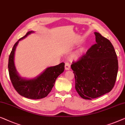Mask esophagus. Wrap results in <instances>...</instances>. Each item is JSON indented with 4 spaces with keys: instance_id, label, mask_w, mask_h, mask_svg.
<instances>
[{
    "instance_id": "obj_1",
    "label": "esophagus",
    "mask_w": 125,
    "mask_h": 125,
    "mask_svg": "<svg viewBox=\"0 0 125 125\" xmlns=\"http://www.w3.org/2000/svg\"><path fill=\"white\" fill-rule=\"evenodd\" d=\"M65 70H70V64L68 63H65Z\"/></svg>"
}]
</instances>
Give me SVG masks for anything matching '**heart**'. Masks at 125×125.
I'll list each match as a JSON object with an SVG mask.
<instances>
[{
    "mask_svg": "<svg viewBox=\"0 0 125 125\" xmlns=\"http://www.w3.org/2000/svg\"><path fill=\"white\" fill-rule=\"evenodd\" d=\"M73 57L75 59H79L80 57V52H78V53L75 54V55H73Z\"/></svg>",
    "mask_w": 125,
    "mask_h": 125,
    "instance_id": "b5f03b06",
    "label": "heart"
}]
</instances>
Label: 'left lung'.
Instances as JSON below:
<instances>
[{
  "label": "left lung",
  "mask_w": 125,
  "mask_h": 125,
  "mask_svg": "<svg viewBox=\"0 0 125 125\" xmlns=\"http://www.w3.org/2000/svg\"><path fill=\"white\" fill-rule=\"evenodd\" d=\"M94 45L71 64L75 89L82 98L92 100L109 93L115 85L118 70L117 54L109 40L94 32Z\"/></svg>",
  "instance_id": "obj_1"
}]
</instances>
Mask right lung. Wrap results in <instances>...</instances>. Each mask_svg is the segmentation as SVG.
Wrapping results in <instances>:
<instances>
[{
    "label": "right lung",
    "mask_w": 125,
    "mask_h": 125,
    "mask_svg": "<svg viewBox=\"0 0 125 125\" xmlns=\"http://www.w3.org/2000/svg\"><path fill=\"white\" fill-rule=\"evenodd\" d=\"M34 32L29 31L15 43L10 55L8 67L10 81L19 94L31 99H41L46 97L51 92L58 76L64 71V63L62 62L57 66L49 67L39 75L32 79L23 78L19 75L14 61L16 49L19 41Z\"/></svg>",
    "instance_id": "add662e5"
}]
</instances>
